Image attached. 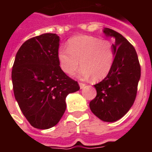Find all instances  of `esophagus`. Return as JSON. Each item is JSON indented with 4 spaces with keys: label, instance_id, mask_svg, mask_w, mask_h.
Returning a JSON list of instances; mask_svg holds the SVG:
<instances>
[{
    "label": "esophagus",
    "instance_id": "34e87169",
    "mask_svg": "<svg viewBox=\"0 0 152 152\" xmlns=\"http://www.w3.org/2000/svg\"><path fill=\"white\" fill-rule=\"evenodd\" d=\"M79 85H80V89H83V88H84V87H85V85H86V84H84V83L80 82V83H79Z\"/></svg>",
    "mask_w": 152,
    "mask_h": 152
}]
</instances>
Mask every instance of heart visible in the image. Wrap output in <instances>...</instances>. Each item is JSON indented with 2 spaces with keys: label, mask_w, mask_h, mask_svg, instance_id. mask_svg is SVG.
<instances>
[{
  "label": "heart",
  "mask_w": 152,
  "mask_h": 152,
  "mask_svg": "<svg viewBox=\"0 0 152 152\" xmlns=\"http://www.w3.org/2000/svg\"><path fill=\"white\" fill-rule=\"evenodd\" d=\"M58 58L61 70L72 75L80 64V76H92L96 80L105 78L110 72L115 59V51L110 40L91 36H80L68 42V48L61 47Z\"/></svg>",
  "instance_id": "obj_1"
}]
</instances>
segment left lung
<instances>
[{
    "instance_id": "left-lung-1",
    "label": "left lung",
    "mask_w": 152,
    "mask_h": 152,
    "mask_svg": "<svg viewBox=\"0 0 152 152\" xmlns=\"http://www.w3.org/2000/svg\"><path fill=\"white\" fill-rule=\"evenodd\" d=\"M107 36H113L115 59L110 72L94 84L96 96L90 102V108L103 121L121 119L133 105L141 77V66L135 48L120 33L105 28Z\"/></svg>"
}]
</instances>
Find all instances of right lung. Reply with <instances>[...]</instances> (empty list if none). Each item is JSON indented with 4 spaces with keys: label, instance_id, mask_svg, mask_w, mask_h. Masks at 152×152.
Instances as JSON below:
<instances>
[{
    "label": "right lung",
    "instance_id": "obj_1",
    "mask_svg": "<svg viewBox=\"0 0 152 152\" xmlns=\"http://www.w3.org/2000/svg\"><path fill=\"white\" fill-rule=\"evenodd\" d=\"M59 37L43 33L26 40L12 68L14 96L30 125L39 129L56 126L66 110L65 98L80 89L59 66Z\"/></svg>",
    "mask_w": 152,
    "mask_h": 152
}]
</instances>
